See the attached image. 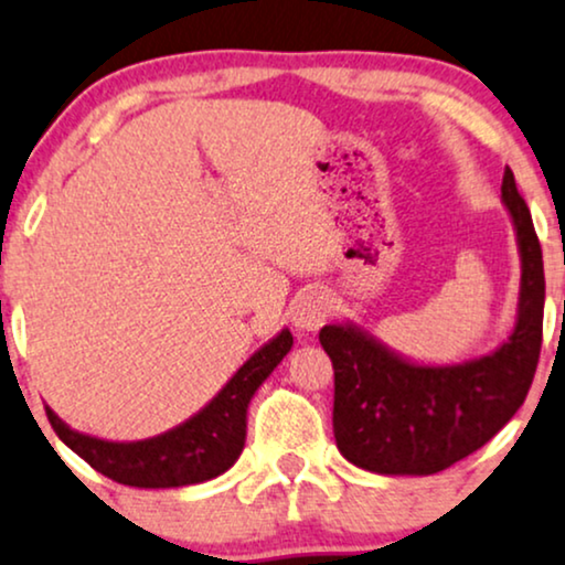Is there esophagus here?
Segmentation results:
<instances>
[{
    "mask_svg": "<svg viewBox=\"0 0 565 565\" xmlns=\"http://www.w3.org/2000/svg\"><path fill=\"white\" fill-rule=\"evenodd\" d=\"M328 316H331V299L323 291H307V295H302L291 305V323L302 333L318 331L328 320Z\"/></svg>",
    "mask_w": 565,
    "mask_h": 565,
    "instance_id": "1",
    "label": "esophagus"
}]
</instances>
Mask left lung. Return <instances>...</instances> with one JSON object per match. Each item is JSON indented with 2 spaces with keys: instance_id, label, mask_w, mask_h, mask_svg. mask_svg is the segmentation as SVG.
I'll return each instance as SVG.
<instances>
[{
  "instance_id": "8db88e82",
  "label": "left lung",
  "mask_w": 565,
  "mask_h": 565,
  "mask_svg": "<svg viewBox=\"0 0 565 565\" xmlns=\"http://www.w3.org/2000/svg\"><path fill=\"white\" fill-rule=\"evenodd\" d=\"M501 200L521 260L516 320L501 347L454 365H425L352 320L320 328L335 375V446L354 467L391 477L443 472L482 448L524 404L542 347L545 270L511 169Z\"/></svg>"
}]
</instances>
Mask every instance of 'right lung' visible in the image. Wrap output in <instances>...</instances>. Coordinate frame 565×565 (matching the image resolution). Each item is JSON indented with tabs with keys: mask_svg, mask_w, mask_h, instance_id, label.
<instances>
[{
	"mask_svg": "<svg viewBox=\"0 0 565 565\" xmlns=\"http://www.w3.org/2000/svg\"><path fill=\"white\" fill-rule=\"evenodd\" d=\"M289 328H281L242 365L198 414L146 440H104L77 433L46 406L49 423L67 448L96 472L130 488H184L224 475L239 459L247 438V406L255 391L289 354Z\"/></svg>",
	"mask_w": 565,
	"mask_h": 565,
	"instance_id": "1",
	"label": "right lung"
}]
</instances>
